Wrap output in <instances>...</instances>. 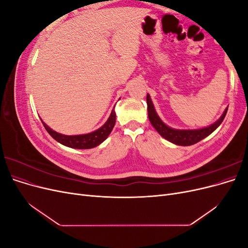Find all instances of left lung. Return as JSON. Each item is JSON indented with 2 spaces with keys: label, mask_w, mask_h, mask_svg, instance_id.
Wrapping results in <instances>:
<instances>
[{
  "label": "left lung",
  "mask_w": 248,
  "mask_h": 248,
  "mask_svg": "<svg viewBox=\"0 0 248 248\" xmlns=\"http://www.w3.org/2000/svg\"><path fill=\"white\" fill-rule=\"evenodd\" d=\"M147 106H148L149 120L150 122H151L152 126L156 129V131L158 132L163 139H166L167 140L178 146H191V145L197 144L198 141L202 140V139L210 136V134H211L217 127L222 123L223 119L226 117L227 111H228V108H227L222 112L220 118L217 120L216 122L207 127H202V128H199V129H176L168 126L160 119V117L155 110L154 104L149 94H147Z\"/></svg>",
  "instance_id": "1"
}]
</instances>
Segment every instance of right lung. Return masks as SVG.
I'll use <instances>...</instances> for the list:
<instances>
[{
    "instance_id": "obj_1",
    "label": "right lung",
    "mask_w": 248,
    "mask_h": 248,
    "mask_svg": "<svg viewBox=\"0 0 248 248\" xmlns=\"http://www.w3.org/2000/svg\"><path fill=\"white\" fill-rule=\"evenodd\" d=\"M115 123L116 112L115 109H112L108 121L97 130L86 134H78V136H65V134L52 130L50 127H48L42 121L44 128L46 129V131L50 134L52 139H55L60 144L73 149H92L99 146L102 141L108 139L112 128H114Z\"/></svg>"
}]
</instances>
